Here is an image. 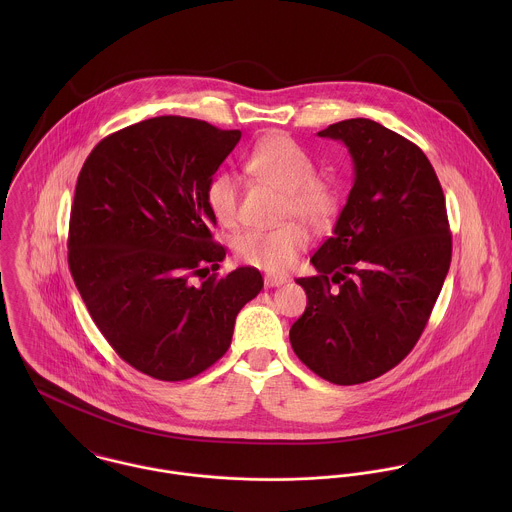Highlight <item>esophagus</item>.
<instances>
[{"instance_id": "34e87169", "label": "esophagus", "mask_w": 512, "mask_h": 512, "mask_svg": "<svg viewBox=\"0 0 512 512\" xmlns=\"http://www.w3.org/2000/svg\"><path fill=\"white\" fill-rule=\"evenodd\" d=\"M286 282H288L286 276H266V278H264V284H266L268 288H278V286H284Z\"/></svg>"}]
</instances>
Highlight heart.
Wrapping results in <instances>:
<instances>
[{
    "label": "heart",
    "instance_id": "heart-1",
    "mask_svg": "<svg viewBox=\"0 0 512 512\" xmlns=\"http://www.w3.org/2000/svg\"><path fill=\"white\" fill-rule=\"evenodd\" d=\"M246 169L264 183L284 191L282 220L301 218L311 228L329 230L341 213L339 187L315 175L309 153L292 138L274 134L250 149ZM207 207L222 226H232L240 211V183L232 173H217L205 191ZM309 246L305 224L286 222L276 228H250L234 236V254L248 266L266 272H286Z\"/></svg>",
    "mask_w": 512,
    "mask_h": 512
}]
</instances>
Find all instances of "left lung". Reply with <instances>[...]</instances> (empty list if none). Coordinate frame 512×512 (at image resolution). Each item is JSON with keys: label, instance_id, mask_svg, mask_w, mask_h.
<instances>
[{"label": "left lung", "instance_id": "8db88e82", "mask_svg": "<svg viewBox=\"0 0 512 512\" xmlns=\"http://www.w3.org/2000/svg\"><path fill=\"white\" fill-rule=\"evenodd\" d=\"M355 183L333 236L297 278L307 307L290 329L293 353L333 384H361L402 363L424 333L451 264L445 197L426 153L366 118L331 124Z\"/></svg>", "mask_w": 512, "mask_h": 512}]
</instances>
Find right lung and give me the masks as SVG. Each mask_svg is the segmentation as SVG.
<instances>
[{"label":"right lung","instance_id":"obj_1","mask_svg":"<svg viewBox=\"0 0 512 512\" xmlns=\"http://www.w3.org/2000/svg\"><path fill=\"white\" fill-rule=\"evenodd\" d=\"M240 136L157 116L106 136L78 173L74 284L118 357L151 378L187 380L215 365L238 311L264 286L250 266L217 276L226 250L213 238L205 191Z\"/></svg>","mask_w":512,"mask_h":512}]
</instances>
